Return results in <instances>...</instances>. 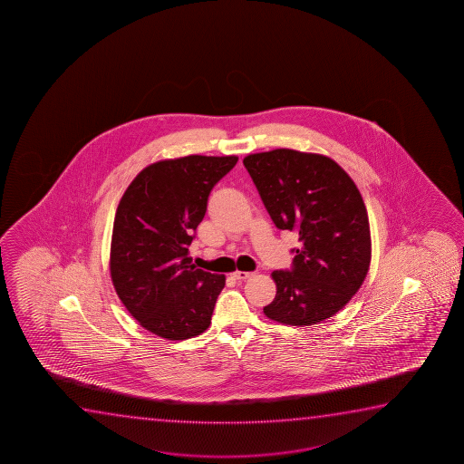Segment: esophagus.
<instances>
[{
  "mask_svg": "<svg viewBox=\"0 0 464 464\" xmlns=\"http://www.w3.org/2000/svg\"><path fill=\"white\" fill-rule=\"evenodd\" d=\"M252 276H254V273H246V271H236V273H233V277L237 280H246L248 277H252Z\"/></svg>",
  "mask_w": 464,
  "mask_h": 464,
  "instance_id": "esophagus-1",
  "label": "esophagus"
}]
</instances>
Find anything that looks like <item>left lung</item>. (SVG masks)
<instances>
[{
  "mask_svg": "<svg viewBox=\"0 0 464 464\" xmlns=\"http://www.w3.org/2000/svg\"><path fill=\"white\" fill-rule=\"evenodd\" d=\"M274 225L296 231L292 269L274 271L277 293L265 315L309 326L333 317L364 282L371 263L368 212L334 160L276 149L244 159Z\"/></svg>",
  "mask_w": 464,
  "mask_h": 464,
  "instance_id": "8db88e82",
  "label": "left lung"
}]
</instances>
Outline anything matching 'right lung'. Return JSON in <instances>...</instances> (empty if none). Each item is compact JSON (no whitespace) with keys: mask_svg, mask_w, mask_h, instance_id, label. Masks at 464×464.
<instances>
[{"mask_svg":"<svg viewBox=\"0 0 464 464\" xmlns=\"http://www.w3.org/2000/svg\"><path fill=\"white\" fill-rule=\"evenodd\" d=\"M237 157L188 155L147 166L115 212L111 279L142 328L171 341L209 328L225 276L191 265L188 247L214 185Z\"/></svg>","mask_w":464,"mask_h":464,"instance_id":"1","label":"right lung"}]
</instances>
